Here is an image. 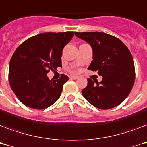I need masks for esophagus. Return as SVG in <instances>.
I'll return each mask as SVG.
<instances>
[{
	"label": "esophagus",
	"mask_w": 147,
	"mask_h": 147,
	"mask_svg": "<svg viewBox=\"0 0 147 147\" xmlns=\"http://www.w3.org/2000/svg\"><path fill=\"white\" fill-rule=\"evenodd\" d=\"M78 78V76H70V78H71V79H77V78Z\"/></svg>",
	"instance_id": "34e87169"
}]
</instances>
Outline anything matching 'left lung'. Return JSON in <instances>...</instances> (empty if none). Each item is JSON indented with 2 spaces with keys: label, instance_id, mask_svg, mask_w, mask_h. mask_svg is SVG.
<instances>
[{
  "label": "left lung",
  "instance_id": "left-lung-1",
  "mask_svg": "<svg viewBox=\"0 0 147 147\" xmlns=\"http://www.w3.org/2000/svg\"><path fill=\"white\" fill-rule=\"evenodd\" d=\"M93 49L89 70L103 77L98 83L88 78L82 94L93 106L110 109L123 102L131 92L135 80L134 63L128 48L118 38L100 32L75 33Z\"/></svg>",
  "mask_w": 147,
  "mask_h": 147
}]
</instances>
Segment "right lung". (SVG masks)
<instances>
[{"instance_id":"1","label":"right lung","mask_w":147,"mask_h":147,"mask_svg":"<svg viewBox=\"0 0 147 147\" xmlns=\"http://www.w3.org/2000/svg\"><path fill=\"white\" fill-rule=\"evenodd\" d=\"M73 31L44 33L29 38L17 47L10 61L8 79L10 88L24 105L44 109L62 94L69 77L49 80L47 74L62 67V49L70 42Z\"/></svg>"}]
</instances>
